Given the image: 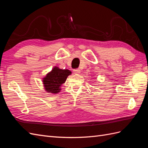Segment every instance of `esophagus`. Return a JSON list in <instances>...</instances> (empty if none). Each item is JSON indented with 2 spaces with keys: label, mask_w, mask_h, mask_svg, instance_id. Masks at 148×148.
<instances>
[{
  "label": "esophagus",
  "mask_w": 148,
  "mask_h": 148,
  "mask_svg": "<svg viewBox=\"0 0 148 148\" xmlns=\"http://www.w3.org/2000/svg\"><path fill=\"white\" fill-rule=\"evenodd\" d=\"M73 71H74L75 74H79L80 72H81V71H80V70L78 69H75L73 70Z\"/></svg>",
  "instance_id": "1"
}]
</instances>
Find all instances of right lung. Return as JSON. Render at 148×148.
Listing matches in <instances>:
<instances>
[{
  "label": "right lung",
  "instance_id": "1",
  "mask_svg": "<svg viewBox=\"0 0 148 148\" xmlns=\"http://www.w3.org/2000/svg\"><path fill=\"white\" fill-rule=\"evenodd\" d=\"M71 74L68 69L62 70L59 67L54 66L49 72L46 77L43 78L42 83L44 89L47 92L57 94L61 91L60 87L64 83L68 76Z\"/></svg>",
  "mask_w": 148,
  "mask_h": 148
}]
</instances>
